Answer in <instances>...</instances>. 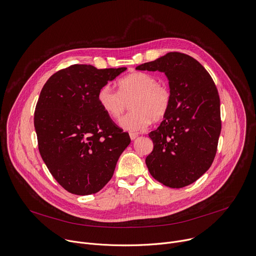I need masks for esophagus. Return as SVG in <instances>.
Instances as JSON below:
<instances>
[{
    "label": "esophagus",
    "mask_w": 256,
    "mask_h": 256,
    "mask_svg": "<svg viewBox=\"0 0 256 256\" xmlns=\"http://www.w3.org/2000/svg\"><path fill=\"white\" fill-rule=\"evenodd\" d=\"M130 138L134 140H136V138L138 136V134H136V132H130Z\"/></svg>",
    "instance_id": "esophagus-1"
}]
</instances>
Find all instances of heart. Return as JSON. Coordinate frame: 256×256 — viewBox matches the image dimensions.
<instances>
[{
    "label": "heart",
    "mask_w": 256,
    "mask_h": 256,
    "mask_svg": "<svg viewBox=\"0 0 256 256\" xmlns=\"http://www.w3.org/2000/svg\"><path fill=\"white\" fill-rule=\"evenodd\" d=\"M118 92L103 86L97 93L102 112L114 122H120L128 107L130 114L122 126L130 132L144 130L152 120L160 122L168 114L172 93L168 86L158 83L155 76L144 72H132L118 81Z\"/></svg>",
    "instance_id": "obj_1"
}]
</instances>
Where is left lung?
<instances>
[{"instance_id": "1", "label": "left lung", "mask_w": 256, "mask_h": 256, "mask_svg": "<svg viewBox=\"0 0 256 256\" xmlns=\"http://www.w3.org/2000/svg\"><path fill=\"white\" fill-rule=\"evenodd\" d=\"M136 68L164 72L172 93L168 114L149 134L154 149L146 164L166 186H190L208 171L216 154L222 128L218 89L208 70L186 54L168 52Z\"/></svg>"}]
</instances>
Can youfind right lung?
<instances>
[{
  "label": "right lung",
  "mask_w": 256,
  "mask_h": 256,
  "mask_svg": "<svg viewBox=\"0 0 256 256\" xmlns=\"http://www.w3.org/2000/svg\"><path fill=\"white\" fill-rule=\"evenodd\" d=\"M126 70L72 64L54 72L40 92L34 112L38 150L54 178L70 194L102 190L130 142L97 102L99 89Z\"/></svg>",
  "instance_id": "right-lung-1"
}]
</instances>
